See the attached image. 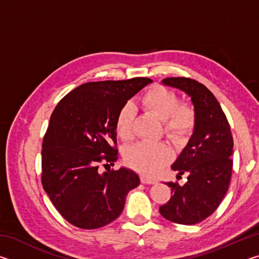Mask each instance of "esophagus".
I'll return each instance as SVG.
<instances>
[{"instance_id":"esophagus-1","label":"esophagus","mask_w":259,"mask_h":259,"mask_svg":"<svg viewBox=\"0 0 259 259\" xmlns=\"http://www.w3.org/2000/svg\"><path fill=\"white\" fill-rule=\"evenodd\" d=\"M140 182H142L143 184H155L156 183L154 178H151V177H147V176L140 177Z\"/></svg>"}]
</instances>
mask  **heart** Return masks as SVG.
<instances>
[{
    "label": "heart",
    "instance_id": "heart-1",
    "mask_svg": "<svg viewBox=\"0 0 259 259\" xmlns=\"http://www.w3.org/2000/svg\"><path fill=\"white\" fill-rule=\"evenodd\" d=\"M147 112L162 120L163 134L176 144H182L194 133L198 114L191 103L179 102L174 90L161 84L150 88L140 99ZM135 106L125 103L115 119V130L120 139L130 142L135 137ZM172 151L164 143H139L126 150L124 160L130 168L145 175H154L172 160Z\"/></svg>",
    "mask_w": 259,
    "mask_h": 259
}]
</instances>
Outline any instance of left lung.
Segmentation results:
<instances>
[{"label":"left lung","mask_w":259,"mask_h":259,"mask_svg":"<svg viewBox=\"0 0 259 259\" xmlns=\"http://www.w3.org/2000/svg\"><path fill=\"white\" fill-rule=\"evenodd\" d=\"M166 85L191 96L198 114L193 136L171 169L187 174V182H169L170 199L160 207L162 217L183 225L204 221L219 207L233 171V137L218 100L207 87L191 77H166Z\"/></svg>","instance_id":"obj_1"}]
</instances>
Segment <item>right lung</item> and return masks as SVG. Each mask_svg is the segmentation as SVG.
<instances>
[{
  "instance_id": "1",
  "label": "right lung",
  "mask_w": 259,
  "mask_h": 259,
  "mask_svg": "<svg viewBox=\"0 0 259 259\" xmlns=\"http://www.w3.org/2000/svg\"><path fill=\"white\" fill-rule=\"evenodd\" d=\"M152 80L88 82L52 112L42 143V186L64 219L95 230L120 216L128 192L139 185L129 169H109L119 159L115 119L126 100ZM109 168L101 174V166Z\"/></svg>"
}]
</instances>
